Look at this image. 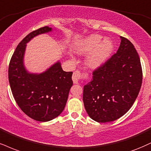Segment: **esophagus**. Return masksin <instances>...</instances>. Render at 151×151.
Listing matches in <instances>:
<instances>
[{"instance_id":"obj_1","label":"esophagus","mask_w":151,"mask_h":151,"mask_svg":"<svg viewBox=\"0 0 151 151\" xmlns=\"http://www.w3.org/2000/svg\"><path fill=\"white\" fill-rule=\"evenodd\" d=\"M83 76L81 75L80 72L79 71H75V72L73 73V75H72V81H73L74 83H78L79 81H80ZM84 77H87L86 75H85Z\"/></svg>"}]
</instances>
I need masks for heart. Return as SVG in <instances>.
Wrapping results in <instances>:
<instances>
[{"instance_id": "obj_1", "label": "heart", "mask_w": 151, "mask_h": 151, "mask_svg": "<svg viewBox=\"0 0 151 151\" xmlns=\"http://www.w3.org/2000/svg\"><path fill=\"white\" fill-rule=\"evenodd\" d=\"M74 51L79 55L86 54V64L91 68L103 65L112 53L114 43L110 39H104L99 34H92L74 43Z\"/></svg>"}]
</instances>
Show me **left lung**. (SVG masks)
<instances>
[{
  "instance_id": "obj_1",
  "label": "left lung",
  "mask_w": 151,
  "mask_h": 151,
  "mask_svg": "<svg viewBox=\"0 0 151 151\" xmlns=\"http://www.w3.org/2000/svg\"><path fill=\"white\" fill-rule=\"evenodd\" d=\"M117 52L93 72L83 86V101L88 116L98 122L115 121L134 104L142 83V69L134 45L120 36Z\"/></svg>"
}]
</instances>
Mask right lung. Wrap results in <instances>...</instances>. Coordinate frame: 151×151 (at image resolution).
<instances>
[{
  "instance_id": "add662e5",
  "label": "right lung",
  "mask_w": 151,
  "mask_h": 151,
  "mask_svg": "<svg viewBox=\"0 0 151 151\" xmlns=\"http://www.w3.org/2000/svg\"><path fill=\"white\" fill-rule=\"evenodd\" d=\"M51 32V27H43L24 38L8 68L9 83L16 103L27 116L39 122L52 120L60 115L73 84L72 72L63 71L60 60L41 73H32L25 68L27 43L40 34Z\"/></svg>"
}]
</instances>
